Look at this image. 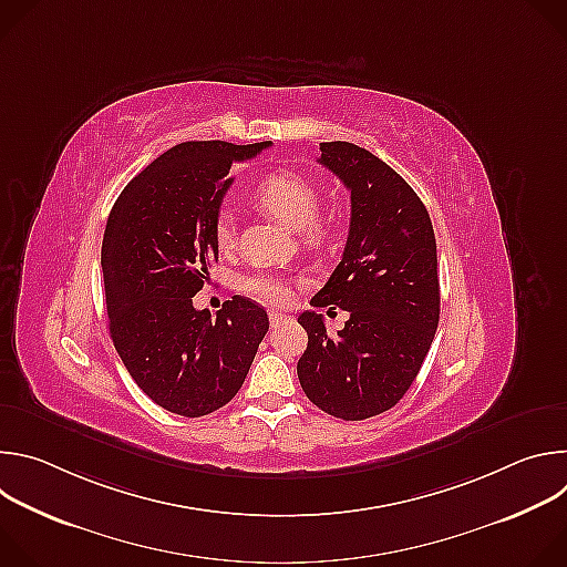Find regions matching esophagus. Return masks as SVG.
Masks as SVG:
<instances>
[{"mask_svg":"<svg viewBox=\"0 0 567 567\" xmlns=\"http://www.w3.org/2000/svg\"><path fill=\"white\" fill-rule=\"evenodd\" d=\"M285 320H287V313H280V311H269V322H271V328H280Z\"/></svg>","mask_w":567,"mask_h":567,"instance_id":"34e87169","label":"esophagus"}]
</instances>
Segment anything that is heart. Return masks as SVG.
<instances>
[{
  "mask_svg": "<svg viewBox=\"0 0 567 567\" xmlns=\"http://www.w3.org/2000/svg\"><path fill=\"white\" fill-rule=\"evenodd\" d=\"M256 202L267 213L282 219L293 230H300V239L305 247H318L328 235V226L318 217L320 213V190L300 173L280 171L267 175L256 186ZM215 245L219 251H228L235 241V224L228 213H219L215 228H213ZM241 291L265 305H287L289 302V287L287 280L278 274L258 271L245 276L239 282Z\"/></svg>",
  "mask_w": 567,
  "mask_h": 567,
  "instance_id": "heart-1",
  "label": "heart"
}]
</instances>
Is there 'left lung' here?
<instances>
[{
	"label": "left lung",
	"mask_w": 567,
	"mask_h": 567,
	"mask_svg": "<svg viewBox=\"0 0 567 567\" xmlns=\"http://www.w3.org/2000/svg\"><path fill=\"white\" fill-rule=\"evenodd\" d=\"M320 166L350 190L346 251L313 298L350 313L330 337L322 313L302 311L307 350L298 379L320 411L361 422L390 411L413 385L440 322L437 247L417 193L372 152L320 143Z\"/></svg>",
	"instance_id": "8db88e82"
}]
</instances>
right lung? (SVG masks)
<instances>
[{
    "label": "right lung",
    "mask_w": 567,
    "mask_h": 567,
    "mask_svg": "<svg viewBox=\"0 0 567 567\" xmlns=\"http://www.w3.org/2000/svg\"><path fill=\"white\" fill-rule=\"evenodd\" d=\"M271 141H186L154 158L118 195L105 226L101 267L114 348L136 385L161 409L204 417L245 383L269 332L267 311L245 296L213 318L195 309L228 171Z\"/></svg>",
    "instance_id": "right-lung-1"
}]
</instances>
